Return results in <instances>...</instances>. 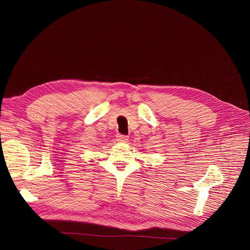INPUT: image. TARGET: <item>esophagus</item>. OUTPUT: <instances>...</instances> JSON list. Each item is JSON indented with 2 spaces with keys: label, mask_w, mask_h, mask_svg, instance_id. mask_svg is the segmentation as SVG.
<instances>
[{
  "label": "esophagus",
  "mask_w": 250,
  "mask_h": 250,
  "mask_svg": "<svg viewBox=\"0 0 250 250\" xmlns=\"http://www.w3.org/2000/svg\"><path fill=\"white\" fill-rule=\"evenodd\" d=\"M128 140V137L127 136H125V135H117V141L121 142V143H125L127 142Z\"/></svg>",
  "instance_id": "obj_1"
}]
</instances>
